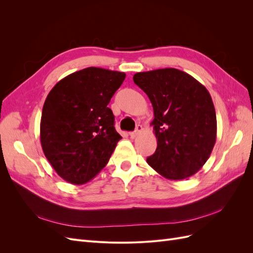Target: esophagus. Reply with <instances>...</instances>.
Segmentation results:
<instances>
[{"label": "esophagus", "instance_id": "1", "mask_svg": "<svg viewBox=\"0 0 253 253\" xmlns=\"http://www.w3.org/2000/svg\"><path fill=\"white\" fill-rule=\"evenodd\" d=\"M142 129H143V127H142V126H136V129H135V131L134 132H131V133H129V137H131V138L132 139H134V138H136V137L137 136H138L141 132H142Z\"/></svg>", "mask_w": 253, "mask_h": 253}]
</instances>
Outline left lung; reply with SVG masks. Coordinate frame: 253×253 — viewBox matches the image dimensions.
<instances>
[{
    "label": "left lung",
    "instance_id": "left-lung-1",
    "mask_svg": "<svg viewBox=\"0 0 253 253\" xmlns=\"http://www.w3.org/2000/svg\"><path fill=\"white\" fill-rule=\"evenodd\" d=\"M154 110L157 148L147 163L171 180L194 175L208 160L216 140V114L209 91L176 68L136 73L133 77Z\"/></svg>",
    "mask_w": 253,
    "mask_h": 253
}]
</instances>
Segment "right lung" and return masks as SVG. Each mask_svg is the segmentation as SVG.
<instances>
[{
  "label": "right lung",
  "instance_id": "right-lung-1",
  "mask_svg": "<svg viewBox=\"0 0 253 253\" xmlns=\"http://www.w3.org/2000/svg\"><path fill=\"white\" fill-rule=\"evenodd\" d=\"M125 73L87 67L60 80L44 102L40 140L60 177L73 185L93 179L122 137L108 104Z\"/></svg>",
  "mask_w": 253,
  "mask_h": 253
}]
</instances>
